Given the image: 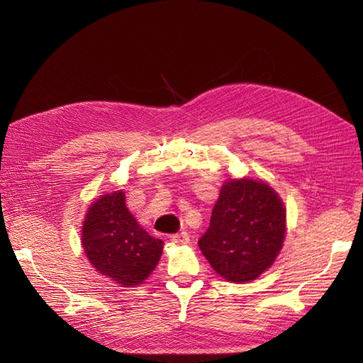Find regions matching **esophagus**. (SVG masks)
Returning a JSON list of instances; mask_svg holds the SVG:
<instances>
[{"instance_id": "34e87169", "label": "esophagus", "mask_w": 363, "mask_h": 363, "mask_svg": "<svg viewBox=\"0 0 363 363\" xmlns=\"http://www.w3.org/2000/svg\"><path fill=\"white\" fill-rule=\"evenodd\" d=\"M171 240L174 244H179V245H183V244H188L189 242V235L186 232H182V233H175V235H171Z\"/></svg>"}]
</instances>
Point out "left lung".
Instances as JSON below:
<instances>
[{"instance_id": "8db88e82", "label": "left lung", "mask_w": 363, "mask_h": 363, "mask_svg": "<svg viewBox=\"0 0 363 363\" xmlns=\"http://www.w3.org/2000/svg\"><path fill=\"white\" fill-rule=\"evenodd\" d=\"M284 232L286 212L271 186L250 179L230 180L223 186L199 245L219 276L244 283L272 265Z\"/></svg>"}]
</instances>
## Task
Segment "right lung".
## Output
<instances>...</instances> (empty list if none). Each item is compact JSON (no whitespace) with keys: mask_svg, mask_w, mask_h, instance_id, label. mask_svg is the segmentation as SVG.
<instances>
[{"mask_svg":"<svg viewBox=\"0 0 363 363\" xmlns=\"http://www.w3.org/2000/svg\"><path fill=\"white\" fill-rule=\"evenodd\" d=\"M82 244L95 269L127 288L150 276L163 248L128 212L124 192L106 194L89 207Z\"/></svg>","mask_w":363,"mask_h":363,"instance_id":"obj_1","label":"right lung"}]
</instances>
